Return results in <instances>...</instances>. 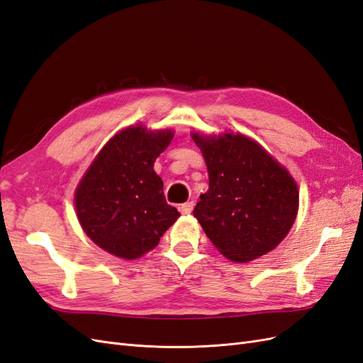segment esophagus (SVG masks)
<instances>
[{
    "label": "esophagus",
    "instance_id": "obj_1",
    "mask_svg": "<svg viewBox=\"0 0 363 363\" xmlns=\"http://www.w3.org/2000/svg\"><path fill=\"white\" fill-rule=\"evenodd\" d=\"M194 208V201H188V203H183L179 206V211L183 213V215H188L192 212Z\"/></svg>",
    "mask_w": 363,
    "mask_h": 363
}]
</instances>
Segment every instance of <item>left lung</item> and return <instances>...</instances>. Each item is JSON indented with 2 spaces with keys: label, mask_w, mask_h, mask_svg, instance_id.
<instances>
[{
  "label": "left lung",
  "mask_w": 363,
  "mask_h": 363,
  "mask_svg": "<svg viewBox=\"0 0 363 363\" xmlns=\"http://www.w3.org/2000/svg\"><path fill=\"white\" fill-rule=\"evenodd\" d=\"M203 152L208 191L194 208L223 256L250 262L276 248L298 212V189L286 168L244 135L192 133Z\"/></svg>",
  "instance_id": "left-lung-1"
}]
</instances>
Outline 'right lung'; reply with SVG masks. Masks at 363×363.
I'll return each mask as SVG.
<instances>
[{
	"mask_svg": "<svg viewBox=\"0 0 363 363\" xmlns=\"http://www.w3.org/2000/svg\"><path fill=\"white\" fill-rule=\"evenodd\" d=\"M172 138L171 130L128 127L107 142L83 175L75 191L77 218L104 251L138 259L177 221L180 213L164 200L152 168Z\"/></svg>",
	"mask_w": 363,
	"mask_h": 363,
	"instance_id": "obj_1",
	"label": "right lung"
}]
</instances>
